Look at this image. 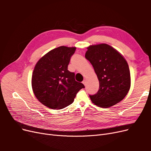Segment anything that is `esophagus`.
I'll return each mask as SVG.
<instances>
[{
  "instance_id": "1",
  "label": "esophagus",
  "mask_w": 151,
  "mask_h": 151,
  "mask_svg": "<svg viewBox=\"0 0 151 151\" xmlns=\"http://www.w3.org/2000/svg\"><path fill=\"white\" fill-rule=\"evenodd\" d=\"M83 84H84V86H86V80H84V81H83Z\"/></svg>"
}]
</instances>
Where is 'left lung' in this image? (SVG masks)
Returning <instances> with one entry per match:
<instances>
[{"label": "left lung", "instance_id": "1", "mask_svg": "<svg viewBox=\"0 0 151 151\" xmlns=\"http://www.w3.org/2000/svg\"><path fill=\"white\" fill-rule=\"evenodd\" d=\"M85 55L99 83L98 93L89 96L98 106L109 108L120 102L130 88V72L125 58L106 43L90 45Z\"/></svg>", "mask_w": 151, "mask_h": 151}]
</instances>
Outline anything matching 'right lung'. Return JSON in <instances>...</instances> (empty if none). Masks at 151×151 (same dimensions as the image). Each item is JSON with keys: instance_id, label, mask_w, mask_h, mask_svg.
<instances>
[{"instance_id": "1", "label": "right lung", "mask_w": 151, "mask_h": 151, "mask_svg": "<svg viewBox=\"0 0 151 151\" xmlns=\"http://www.w3.org/2000/svg\"><path fill=\"white\" fill-rule=\"evenodd\" d=\"M76 47L61 46L50 50L36 63L32 74L34 94L45 106L64 108L74 101L83 84L75 80V74L68 70Z\"/></svg>"}]
</instances>
